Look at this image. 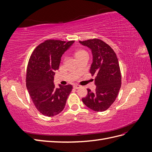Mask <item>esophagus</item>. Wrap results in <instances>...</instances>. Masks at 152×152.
<instances>
[{"label": "esophagus", "instance_id": "obj_1", "mask_svg": "<svg viewBox=\"0 0 152 152\" xmlns=\"http://www.w3.org/2000/svg\"><path fill=\"white\" fill-rule=\"evenodd\" d=\"M73 87H74V88H75V89H77L80 88V86H79V85H74V86H73Z\"/></svg>", "mask_w": 152, "mask_h": 152}]
</instances>
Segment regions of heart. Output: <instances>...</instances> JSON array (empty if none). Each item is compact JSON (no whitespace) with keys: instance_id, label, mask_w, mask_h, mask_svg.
<instances>
[{"instance_id":"1","label":"heart","mask_w":152,"mask_h":152,"mask_svg":"<svg viewBox=\"0 0 152 152\" xmlns=\"http://www.w3.org/2000/svg\"><path fill=\"white\" fill-rule=\"evenodd\" d=\"M84 53H86V51H84V50H77L76 53H75V56H78V55H80V54Z\"/></svg>"}]
</instances>
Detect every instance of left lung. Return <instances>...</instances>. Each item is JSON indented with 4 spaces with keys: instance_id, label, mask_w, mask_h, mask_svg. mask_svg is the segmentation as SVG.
I'll return each mask as SVG.
<instances>
[{
    "instance_id": "obj_1",
    "label": "left lung",
    "mask_w": 152,
    "mask_h": 152,
    "mask_svg": "<svg viewBox=\"0 0 152 152\" xmlns=\"http://www.w3.org/2000/svg\"><path fill=\"white\" fill-rule=\"evenodd\" d=\"M91 50L93 63L90 68L94 79L96 90L87 89V95L82 102L95 112L107 110L115 102L121 87V74L116 54L107 44L99 39L79 41Z\"/></svg>"
}]
</instances>
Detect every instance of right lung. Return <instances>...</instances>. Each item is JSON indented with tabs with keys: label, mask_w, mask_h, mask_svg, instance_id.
<instances>
[{
	"label": "right lung",
	"mask_w": 152,
	"mask_h": 152,
	"mask_svg": "<svg viewBox=\"0 0 152 152\" xmlns=\"http://www.w3.org/2000/svg\"><path fill=\"white\" fill-rule=\"evenodd\" d=\"M75 41L48 40L32 53L26 71V88L36 108L45 116L53 117L63 111L73 86L54 84L55 71L62 55Z\"/></svg>",
	"instance_id": "add662e5"
}]
</instances>
